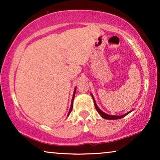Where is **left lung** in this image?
<instances>
[{"label": "left lung", "instance_id": "1", "mask_svg": "<svg viewBox=\"0 0 160 160\" xmlns=\"http://www.w3.org/2000/svg\"><path fill=\"white\" fill-rule=\"evenodd\" d=\"M92 97V99L94 100V103H95V107L96 108V110H97V111L98 113H99V114L100 115V117H101L102 118H103V119H108V120H114V119H121V118H123L125 117L126 115H128V113H130L131 111H129V112L124 113V114L123 115H121V116H114V115H109V114H107V113H106L105 112H103V111L100 110V109L99 108V107H98L97 106V104H96V102H95V98H94L92 94H90Z\"/></svg>", "mask_w": 160, "mask_h": 160}]
</instances>
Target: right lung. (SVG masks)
I'll return each instance as SVG.
<instances>
[{"label": "right lung", "mask_w": 160, "mask_h": 160, "mask_svg": "<svg viewBox=\"0 0 160 160\" xmlns=\"http://www.w3.org/2000/svg\"><path fill=\"white\" fill-rule=\"evenodd\" d=\"M76 87H75V89H74V91H73V98H72V100H71V107H70V110H69V112L68 113V116L67 117H68L70 113H71L72 109H73V99H74V97H75V94H76Z\"/></svg>", "instance_id": "1"}]
</instances>
